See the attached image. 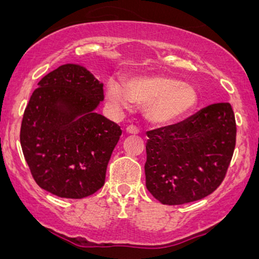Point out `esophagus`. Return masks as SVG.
<instances>
[{
	"label": "esophagus",
	"mask_w": 259,
	"mask_h": 259,
	"mask_svg": "<svg viewBox=\"0 0 259 259\" xmlns=\"http://www.w3.org/2000/svg\"><path fill=\"white\" fill-rule=\"evenodd\" d=\"M126 133H127V134H134V136H136V134L139 133V130H138L136 126L131 125V126H128V127H127V128H126Z\"/></svg>",
	"instance_id": "esophagus-1"
}]
</instances>
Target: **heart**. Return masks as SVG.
Masks as SVG:
<instances>
[{
  "label": "heart",
  "instance_id": "b5f03b06",
  "mask_svg": "<svg viewBox=\"0 0 259 259\" xmlns=\"http://www.w3.org/2000/svg\"><path fill=\"white\" fill-rule=\"evenodd\" d=\"M108 80L106 98L115 111H130L133 102L145 106L144 113L151 123L166 125L192 111L198 95L193 86L166 75H134L126 81Z\"/></svg>",
  "mask_w": 259,
  "mask_h": 259
}]
</instances>
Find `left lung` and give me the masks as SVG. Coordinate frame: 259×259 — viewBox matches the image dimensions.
I'll list each match as a JSON object with an SVG mask.
<instances>
[{
  "label": "left lung",
  "mask_w": 259,
  "mask_h": 259,
  "mask_svg": "<svg viewBox=\"0 0 259 259\" xmlns=\"http://www.w3.org/2000/svg\"><path fill=\"white\" fill-rule=\"evenodd\" d=\"M228 102L207 106L175 125L148 131L146 187L164 205L203 199L224 179L236 146Z\"/></svg>",
  "instance_id": "1"
}]
</instances>
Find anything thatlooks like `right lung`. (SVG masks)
<instances>
[{
    "label": "right lung",
    "mask_w": 259,
    "mask_h": 259,
    "mask_svg": "<svg viewBox=\"0 0 259 259\" xmlns=\"http://www.w3.org/2000/svg\"><path fill=\"white\" fill-rule=\"evenodd\" d=\"M104 83L67 63L42 77L31 94L20 141L38 186L60 198L81 199L101 189L120 127L95 112Z\"/></svg>",
    "instance_id": "1"
}]
</instances>
